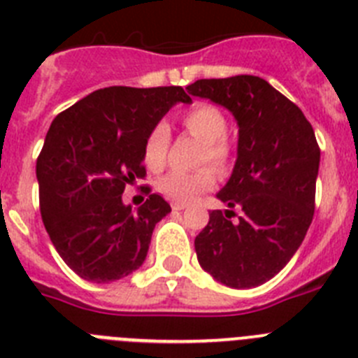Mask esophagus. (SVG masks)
I'll return each mask as SVG.
<instances>
[{
  "label": "esophagus",
  "instance_id": "1",
  "mask_svg": "<svg viewBox=\"0 0 358 358\" xmlns=\"http://www.w3.org/2000/svg\"><path fill=\"white\" fill-rule=\"evenodd\" d=\"M171 207H173L175 210H183V209H187V203H183V201H173Z\"/></svg>",
  "mask_w": 358,
  "mask_h": 358
}]
</instances>
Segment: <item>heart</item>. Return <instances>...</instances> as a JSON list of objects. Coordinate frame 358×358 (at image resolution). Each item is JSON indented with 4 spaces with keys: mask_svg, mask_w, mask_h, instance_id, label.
<instances>
[{
    "mask_svg": "<svg viewBox=\"0 0 358 358\" xmlns=\"http://www.w3.org/2000/svg\"><path fill=\"white\" fill-rule=\"evenodd\" d=\"M183 127L203 142L200 162H210L217 171L225 173L232 162V148L225 138L227 119L216 106L200 102L189 108L182 115ZM171 133L166 122L151 127L144 144V160L149 169H162L169 151ZM216 183L213 167H201L196 171H169L157 182L158 191L175 201H191L200 192L209 191Z\"/></svg>",
    "mask_w": 358,
    "mask_h": 358,
    "instance_id": "1",
    "label": "heart"
}]
</instances>
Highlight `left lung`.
<instances>
[{"mask_svg": "<svg viewBox=\"0 0 358 358\" xmlns=\"http://www.w3.org/2000/svg\"><path fill=\"white\" fill-rule=\"evenodd\" d=\"M234 115L238 158L194 239L198 263L231 288L259 287L285 268L303 243L315 209L321 149L312 124L282 93L256 76L200 79L187 86ZM234 206L242 209L231 222Z\"/></svg>", "mask_w": 358, "mask_h": 358, "instance_id": "1", "label": "left lung"}]
</instances>
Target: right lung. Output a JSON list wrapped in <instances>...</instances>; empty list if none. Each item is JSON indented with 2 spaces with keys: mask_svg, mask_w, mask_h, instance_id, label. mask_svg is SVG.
Instances as JSON below:
<instances>
[{
  "mask_svg": "<svg viewBox=\"0 0 358 358\" xmlns=\"http://www.w3.org/2000/svg\"><path fill=\"white\" fill-rule=\"evenodd\" d=\"M176 102H192L180 86H110L50 126L36 164L43 223L59 256L86 281H117L142 266L155 225L171 213L149 187L136 209L122 192L145 176L148 133Z\"/></svg>",
  "mask_w": 358,
  "mask_h": 358,
  "instance_id": "obj_1",
  "label": "right lung"
}]
</instances>
